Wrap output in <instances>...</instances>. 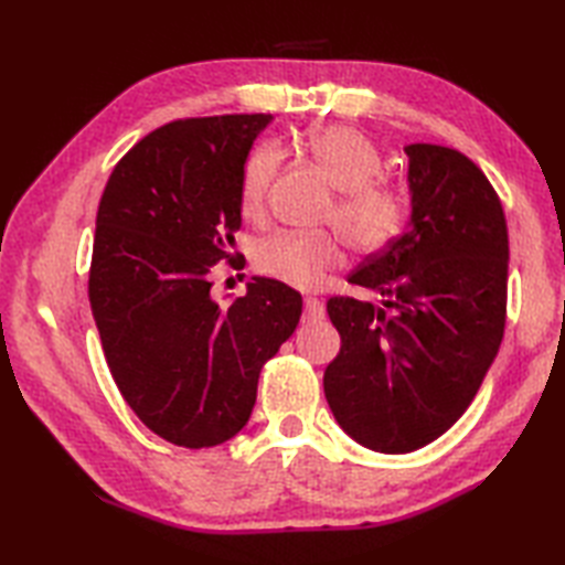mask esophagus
Segmentation results:
<instances>
[{
    "label": "esophagus",
    "instance_id": "1",
    "mask_svg": "<svg viewBox=\"0 0 565 565\" xmlns=\"http://www.w3.org/2000/svg\"><path fill=\"white\" fill-rule=\"evenodd\" d=\"M322 318H326V306H322V301H318V298H306L303 320L306 322H318Z\"/></svg>",
    "mask_w": 565,
    "mask_h": 565
}]
</instances>
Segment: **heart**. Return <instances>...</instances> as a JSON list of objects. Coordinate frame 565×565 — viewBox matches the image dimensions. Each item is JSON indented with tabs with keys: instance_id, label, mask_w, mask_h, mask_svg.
<instances>
[{
	"instance_id": "1",
	"label": "heart",
	"mask_w": 565,
	"mask_h": 565,
	"mask_svg": "<svg viewBox=\"0 0 565 565\" xmlns=\"http://www.w3.org/2000/svg\"><path fill=\"white\" fill-rule=\"evenodd\" d=\"M306 152L340 191L328 218L340 227L354 249L371 255L401 235L405 221L403 201L393 189L376 182L383 167L381 154L359 130L338 124L316 128L306 138ZM279 164V150L267 142L249 150L239 174V211L245 218H264ZM342 259V243L332 233H276L255 252L259 274L296 289H318Z\"/></svg>"
}]
</instances>
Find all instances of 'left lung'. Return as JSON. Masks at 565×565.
I'll use <instances>...</instances> for the list:
<instances>
[{"mask_svg": "<svg viewBox=\"0 0 565 565\" xmlns=\"http://www.w3.org/2000/svg\"><path fill=\"white\" fill-rule=\"evenodd\" d=\"M405 154L411 225L350 276L383 303L328 301L342 338L322 379L328 405L347 435L381 454L425 447L466 413L508 310V223L488 177L431 142Z\"/></svg>", "mask_w": 565, "mask_h": 565, "instance_id": "obj_1", "label": "left lung"}]
</instances>
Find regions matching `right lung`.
<instances>
[{
  "label": "right lung",
  "instance_id": "1",
  "mask_svg": "<svg viewBox=\"0 0 565 565\" xmlns=\"http://www.w3.org/2000/svg\"><path fill=\"white\" fill-rule=\"evenodd\" d=\"M269 124H167L124 154L99 201L89 303L106 364L142 425L177 447H215L247 425L264 362L301 320V294L267 276L225 308L211 298L243 223L245 158Z\"/></svg>",
  "mask_w": 565,
  "mask_h": 565
}]
</instances>
